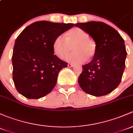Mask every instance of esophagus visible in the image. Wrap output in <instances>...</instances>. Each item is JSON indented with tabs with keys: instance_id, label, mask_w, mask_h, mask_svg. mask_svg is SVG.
Returning <instances> with one entry per match:
<instances>
[{
	"instance_id": "esophagus-1",
	"label": "esophagus",
	"mask_w": 133,
	"mask_h": 133,
	"mask_svg": "<svg viewBox=\"0 0 133 133\" xmlns=\"http://www.w3.org/2000/svg\"><path fill=\"white\" fill-rule=\"evenodd\" d=\"M68 66L69 67V68H71V67H73V65H72V64H68Z\"/></svg>"
}]
</instances>
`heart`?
I'll return each mask as SVG.
<instances>
[{"mask_svg":"<svg viewBox=\"0 0 133 133\" xmlns=\"http://www.w3.org/2000/svg\"><path fill=\"white\" fill-rule=\"evenodd\" d=\"M89 36L79 28H72L68 32L66 37L59 35L54 40L53 50L54 54L60 59H64L69 51L71 46L74 52L69 54L65 59L73 64L84 62L87 57L90 58L94 54V47L89 39Z\"/></svg>","mask_w":133,"mask_h":133,"instance_id":"b5f03b06","label":"heart"}]
</instances>
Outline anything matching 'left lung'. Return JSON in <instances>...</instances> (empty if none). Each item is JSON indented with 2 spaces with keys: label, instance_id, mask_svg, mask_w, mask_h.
<instances>
[{
  "label": "left lung",
  "instance_id": "1",
  "mask_svg": "<svg viewBox=\"0 0 133 133\" xmlns=\"http://www.w3.org/2000/svg\"><path fill=\"white\" fill-rule=\"evenodd\" d=\"M75 26L89 34L96 44L93 59L82 65L78 83L87 94L107 95L114 90L122 79L127 56L124 39L115 29L103 22L78 23Z\"/></svg>",
  "mask_w": 133,
  "mask_h": 133
}]
</instances>
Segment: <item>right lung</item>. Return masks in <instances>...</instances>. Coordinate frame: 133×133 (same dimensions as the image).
Instances as JSON below:
<instances>
[{"label": "right lung", "mask_w": 133, "mask_h": 133, "mask_svg": "<svg viewBox=\"0 0 133 133\" xmlns=\"http://www.w3.org/2000/svg\"><path fill=\"white\" fill-rule=\"evenodd\" d=\"M73 23L39 21L26 26L15 41L12 56V79L17 91L28 99H39L55 87L59 71L68 67L54 55L56 37Z\"/></svg>", "instance_id": "1"}]
</instances>
